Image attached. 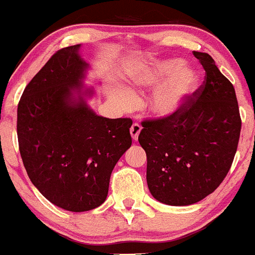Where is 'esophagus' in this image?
Returning a JSON list of instances; mask_svg holds the SVG:
<instances>
[{
	"mask_svg": "<svg viewBox=\"0 0 255 255\" xmlns=\"http://www.w3.org/2000/svg\"><path fill=\"white\" fill-rule=\"evenodd\" d=\"M140 130H141V126L139 125V123H133L132 127H130V135H132L133 140H136L139 136V134H140Z\"/></svg>",
	"mask_w": 255,
	"mask_h": 255,
	"instance_id": "1",
	"label": "esophagus"
}]
</instances>
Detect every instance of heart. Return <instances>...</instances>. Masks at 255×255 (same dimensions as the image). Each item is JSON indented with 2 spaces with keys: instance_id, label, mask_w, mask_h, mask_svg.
Here are the masks:
<instances>
[{
  "instance_id": "b5f03b06",
  "label": "heart",
  "mask_w": 255,
  "mask_h": 255,
  "mask_svg": "<svg viewBox=\"0 0 255 255\" xmlns=\"http://www.w3.org/2000/svg\"><path fill=\"white\" fill-rule=\"evenodd\" d=\"M200 76L181 59L152 60L138 66L132 74V88L120 89L115 100L123 111H130L138 104L135 89L158 86L150 99V108L158 117L177 114L198 87Z\"/></svg>"
}]
</instances>
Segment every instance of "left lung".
<instances>
[{"label":"left lung","mask_w":255,"mask_h":255,"mask_svg":"<svg viewBox=\"0 0 255 255\" xmlns=\"http://www.w3.org/2000/svg\"><path fill=\"white\" fill-rule=\"evenodd\" d=\"M206 71L203 85L173 116L141 123L151 195L164 205L190 206L222 184L234 161L241 117L232 83L213 58L194 52Z\"/></svg>","instance_id":"8db88e82"}]
</instances>
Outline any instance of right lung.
Here are the masks:
<instances>
[{"instance_id":"obj_1","label":"right lung","mask_w":255,"mask_h":255,"mask_svg":"<svg viewBox=\"0 0 255 255\" xmlns=\"http://www.w3.org/2000/svg\"><path fill=\"white\" fill-rule=\"evenodd\" d=\"M81 44L58 50L24 89L18 104L19 151L27 175L49 202L70 212L104 203L111 173L132 145L130 119H106L86 98L89 64Z\"/></svg>"}]
</instances>
